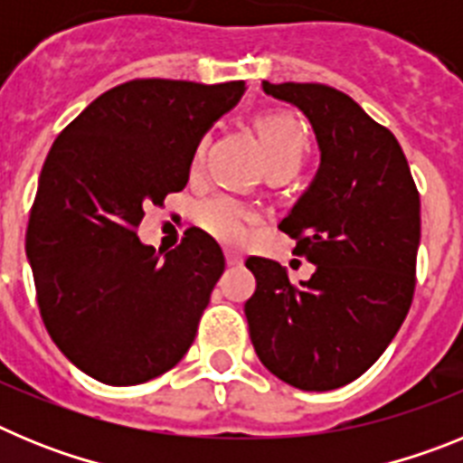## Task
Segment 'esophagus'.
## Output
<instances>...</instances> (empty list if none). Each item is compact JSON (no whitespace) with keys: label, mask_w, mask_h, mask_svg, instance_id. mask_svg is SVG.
Masks as SVG:
<instances>
[{"label":"esophagus","mask_w":463,"mask_h":463,"mask_svg":"<svg viewBox=\"0 0 463 463\" xmlns=\"http://www.w3.org/2000/svg\"><path fill=\"white\" fill-rule=\"evenodd\" d=\"M224 257H227L229 267H241V264H243V255H241V252L224 250Z\"/></svg>","instance_id":"obj_1"}]
</instances>
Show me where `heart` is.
Listing matches in <instances>:
<instances>
[{
	"label": "heart",
	"mask_w": 463,
	"mask_h": 463,
	"mask_svg": "<svg viewBox=\"0 0 463 463\" xmlns=\"http://www.w3.org/2000/svg\"><path fill=\"white\" fill-rule=\"evenodd\" d=\"M255 127L269 166H301L310 146L308 127L301 118L294 113H267L257 118ZM203 150L206 138L196 143L192 153V169L202 165ZM255 220L257 213L232 194H215L196 206L199 227L222 243H241Z\"/></svg>",
	"instance_id": "obj_1"
}]
</instances>
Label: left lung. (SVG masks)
<instances>
[{
  "mask_svg": "<svg viewBox=\"0 0 463 463\" xmlns=\"http://www.w3.org/2000/svg\"><path fill=\"white\" fill-rule=\"evenodd\" d=\"M310 122L320 148L313 181L282 218L308 280L250 257L257 289L245 301L260 362L282 383L329 392L353 383L406 320L420 248V194L390 129L347 94L320 83L261 80Z\"/></svg>",
  "mask_w": 463,
  "mask_h": 463,
  "instance_id": "obj_1",
  "label": "left lung"
}]
</instances>
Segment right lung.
<instances>
[{
  "mask_svg": "<svg viewBox=\"0 0 463 463\" xmlns=\"http://www.w3.org/2000/svg\"><path fill=\"white\" fill-rule=\"evenodd\" d=\"M243 92V80H129L52 143L24 250L48 334L90 378L148 383L190 350L222 250L190 229L175 250L155 252L137 227L146 208L187 185L196 143Z\"/></svg>",
  "mask_w": 463,
  "mask_h": 463,
  "instance_id": "add662e5",
  "label": "right lung"
}]
</instances>
